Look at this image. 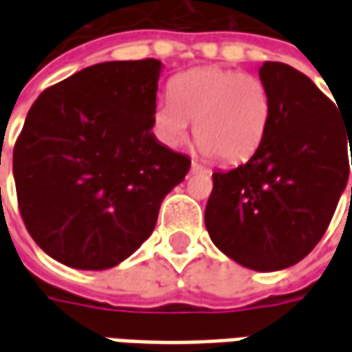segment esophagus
Masks as SVG:
<instances>
[{"mask_svg": "<svg viewBox=\"0 0 352 352\" xmlns=\"http://www.w3.org/2000/svg\"><path fill=\"white\" fill-rule=\"evenodd\" d=\"M190 171L192 173H209L211 169L206 168V166H201V164H198V162H192Z\"/></svg>", "mask_w": 352, "mask_h": 352, "instance_id": "1", "label": "esophagus"}]
</instances>
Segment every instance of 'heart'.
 Masks as SVG:
<instances>
[{
	"label": "heart",
	"instance_id": "heart-1",
	"mask_svg": "<svg viewBox=\"0 0 352 352\" xmlns=\"http://www.w3.org/2000/svg\"><path fill=\"white\" fill-rule=\"evenodd\" d=\"M272 116V100L258 77L204 67L179 75L171 98L154 109V130L169 146L188 139L190 122L201 151L222 162H243L262 145Z\"/></svg>",
	"mask_w": 352,
	"mask_h": 352
}]
</instances>
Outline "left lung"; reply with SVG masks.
<instances>
[{"label":"left lung","mask_w":352,"mask_h":352,"mask_svg":"<svg viewBox=\"0 0 352 352\" xmlns=\"http://www.w3.org/2000/svg\"><path fill=\"white\" fill-rule=\"evenodd\" d=\"M258 75L272 100L265 138L251 160L213 173L206 228L237 264L279 272L305 258L332 221L349 181L352 122L294 67L264 62Z\"/></svg>","instance_id":"8db88e82"}]
</instances>
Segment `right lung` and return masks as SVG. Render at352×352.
<instances>
[{"instance_id": "add662e5", "label": "right lung", "mask_w": 352, "mask_h": 352, "mask_svg": "<svg viewBox=\"0 0 352 352\" xmlns=\"http://www.w3.org/2000/svg\"><path fill=\"white\" fill-rule=\"evenodd\" d=\"M162 62H103L35 100L12 153L20 214L50 258L109 270L153 234L190 158L153 133Z\"/></svg>"}]
</instances>
